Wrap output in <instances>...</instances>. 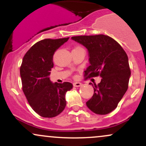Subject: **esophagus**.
I'll list each match as a JSON object with an SVG mask.
<instances>
[{"label":"esophagus","mask_w":146,"mask_h":146,"mask_svg":"<svg viewBox=\"0 0 146 146\" xmlns=\"http://www.w3.org/2000/svg\"><path fill=\"white\" fill-rule=\"evenodd\" d=\"M82 85V84L80 83V82H74L73 83V86L75 87H80Z\"/></svg>","instance_id":"obj_1"}]
</instances>
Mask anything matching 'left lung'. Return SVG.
<instances>
[{
    "label": "left lung",
    "mask_w": 146,
    "mask_h": 146,
    "mask_svg": "<svg viewBox=\"0 0 146 146\" xmlns=\"http://www.w3.org/2000/svg\"><path fill=\"white\" fill-rule=\"evenodd\" d=\"M71 39L88 50L90 66L84 71L86 78H102L93 86L94 94L86 102L87 107L98 115L110 113L128 89L131 72L126 53L117 42L105 35L73 36Z\"/></svg>",
    "instance_id": "left-lung-1"
}]
</instances>
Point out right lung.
<instances>
[{"instance_id":"right-lung-1","label":"right lung","mask_w":146,"mask_h":146,"mask_svg":"<svg viewBox=\"0 0 146 146\" xmlns=\"http://www.w3.org/2000/svg\"><path fill=\"white\" fill-rule=\"evenodd\" d=\"M68 39L42 40L33 44L23 58L20 69L23 92L33 110L42 117L60 115L66 105V92L73 88L71 83H53L49 78L53 55Z\"/></svg>"}]
</instances>
